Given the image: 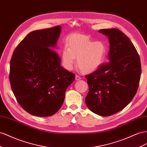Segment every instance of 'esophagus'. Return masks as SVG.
Here are the masks:
<instances>
[{
	"label": "esophagus",
	"instance_id": "esophagus-1",
	"mask_svg": "<svg viewBox=\"0 0 147 147\" xmlns=\"http://www.w3.org/2000/svg\"><path fill=\"white\" fill-rule=\"evenodd\" d=\"M82 78H81V77L80 76H79L78 75H75V80H80Z\"/></svg>",
	"mask_w": 147,
	"mask_h": 147
}]
</instances>
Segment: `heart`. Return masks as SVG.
Masks as SVG:
<instances>
[{"mask_svg": "<svg viewBox=\"0 0 147 147\" xmlns=\"http://www.w3.org/2000/svg\"><path fill=\"white\" fill-rule=\"evenodd\" d=\"M108 47L102 41H94L83 34H74L71 36L62 51L63 64L71 69L77 59L78 66L83 72L92 73L96 71L104 63Z\"/></svg>", "mask_w": 147, "mask_h": 147, "instance_id": "obj_1", "label": "heart"}]
</instances>
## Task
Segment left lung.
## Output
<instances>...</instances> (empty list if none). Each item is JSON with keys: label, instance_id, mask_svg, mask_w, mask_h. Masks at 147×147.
Masks as SVG:
<instances>
[{"label": "left lung", "instance_id": "1", "mask_svg": "<svg viewBox=\"0 0 147 147\" xmlns=\"http://www.w3.org/2000/svg\"><path fill=\"white\" fill-rule=\"evenodd\" d=\"M99 32L109 39V62L85 76L89 87L85 102L91 111L106 117L120 111L132 100L142 69L139 55L124 33L116 28Z\"/></svg>", "mask_w": 147, "mask_h": 147}]
</instances>
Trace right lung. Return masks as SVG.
Returning <instances> with one entry per match:
<instances>
[{
  "label": "right lung",
  "mask_w": 147,
  "mask_h": 147,
  "mask_svg": "<svg viewBox=\"0 0 147 147\" xmlns=\"http://www.w3.org/2000/svg\"><path fill=\"white\" fill-rule=\"evenodd\" d=\"M61 32V26L33 31L19 43L11 56V90L19 105L33 116L56 113L75 79V74L61 65V59L53 50Z\"/></svg>",
  "instance_id": "1"
}]
</instances>
